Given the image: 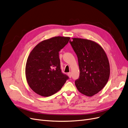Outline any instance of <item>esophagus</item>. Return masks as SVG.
<instances>
[{"label":"esophagus","instance_id":"34e87169","mask_svg":"<svg viewBox=\"0 0 128 128\" xmlns=\"http://www.w3.org/2000/svg\"><path fill=\"white\" fill-rule=\"evenodd\" d=\"M68 77H69L70 78H71V73H70V72L68 73Z\"/></svg>","mask_w":128,"mask_h":128}]
</instances>
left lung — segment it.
<instances>
[{"instance_id": "8db88e82", "label": "left lung", "mask_w": 128, "mask_h": 128, "mask_svg": "<svg viewBox=\"0 0 128 128\" xmlns=\"http://www.w3.org/2000/svg\"><path fill=\"white\" fill-rule=\"evenodd\" d=\"M72 39L69 42L78 56L80 69L75 86L80 93L92 96L102 90L108 81L109 62L105 51L96 42L80 38Z\"/></svg>"}]
</instances>
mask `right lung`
<instances>
[{"mask_svg":"<svg viewBox=\"0 0 128 128\" xmlns=\"http://www.w3.org/2000/svg\"><path fill=\"white\" fill-rule=\"evenodd\" d=\"M70 37L56 36L42 40L31 51L25 67L26 78L32 90L49 96L61 89L68 77L61 72L59 52Z\"/></svg>","mask_w":128,"mask_h":128,"instance_id":"1","label":"right lung"}]
</instances>
